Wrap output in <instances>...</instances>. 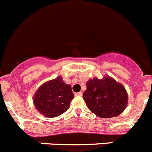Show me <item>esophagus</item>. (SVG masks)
Listing matches in <instances>:
<instances>
[{"label": "esophagus", "instance_id": "34e87169", "mask_svg": "<svg viewBox=\"0 0 152 152\" xmlns=\"http://www.w3.org/2000/svg\"><path fill=\"white\" fill-rule=\"evenodd\" d=\"M75 96L81 97V96H83V92H77V93H75Z\"/></svg>", "mask_w": 152, "mask_h": 152}]
</instances>
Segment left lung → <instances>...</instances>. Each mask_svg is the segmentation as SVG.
<instances>
[{
  "label": "left lung",
  "mask_w": 152,
  "mask_h": 152,
  "mask_svg": "<svg viewBox=\"0 0 152 152\" xmlns=\"http://www.w3.org/2000/svg\"><path fill=\"white\" fill-rule=\"evenodd\" d=\"M86 87L83 99L90 111L98 117H116L127 107L128 95L125 88L109 75L100 79H89Z\"/></svg>",
  "instance_id": "obj_1"
}]
</instances>
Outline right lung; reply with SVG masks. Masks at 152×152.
<instances>
[{"mask_svg":"<svg viewBox=\"0 0 152 152\" xmlns=\"http://www.w3.org/2000/svg\"><path fill=\"white\" fill-rule=\"evenodd\" d=\"M73 98L71 86L66 84L61 76H58L39 86L34 94L33 103L40 114L55 118L69 109Z\"/></svg>","mask_w":152,"mask_h":152,"instance_id":"1","label":"right lung"}]
</instances>
